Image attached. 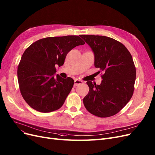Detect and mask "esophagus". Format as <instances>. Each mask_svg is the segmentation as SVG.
Here are the masks:
<instances>
[{
	"mask_svg": "<svg viewBox=\"0 0 155 155\" xmlns=\"http://www.w3.org/2000/svg\"><path fill=\"white\" fill-rule=\"evenodd\" d=\"M83 83V81H81V80H78V79H75V81H74V87H77L78 85L80 84Z\"/></svg>",
	"mask_w": 155,
	"mask_h": 155,
	"instance_id": "1",
	"label": "esophagus"
}]
</instances>
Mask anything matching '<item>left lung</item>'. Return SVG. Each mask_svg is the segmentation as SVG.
Masks as SVG:
<instances>
[{"mask_svg":"<svg viewBox=\"0 0 155 155\" xmlns=\"http://www.w3.org/2000/svg\"><path fill=\"white\" fill-rule=\"evenodd\" d=\"M80 36L94 53L95 68L104 72L101 84L87 81L88 94L83 99L86 109L95 116L108 117L119 112L134 92L136 68L127 48L120 42L105 36Z\"/></svg>","mask_w":155,"mask_h":155,"instance_id":"obj_1","label":"left lung"}]
</instances>
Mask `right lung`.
<instances>
[{
	"instance_id": "1",
	"label": "right lung",
	"mask_w": 155,
	"mask_h": 155,
	"mask_svg": "<svg viewBox=\"0 0 155 155\" xmlns=\"http://www.w3.org/2000/svg\"><path fill=\"white\" fill-rule=\"evenodd\" d=\"M85 42L78 36L47 37L28 47L18 64L21 95L32 108L48 113L60 108L71 91L74 79H63L55 66L63 65L68 52Z\"/></svg>"
}]
</instances>
